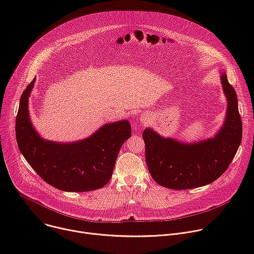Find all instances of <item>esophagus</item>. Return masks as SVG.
<instances>
[{
	"instance_id": "34e87169",
	"label": "esophagus",
	"mask_w": 254,
	"mask_h": 254,
	"mask_svg": "<svg viewBox=\"0 0 254 254\" xmlns=\"http://www.w3.org/2000/svg\"><path fill=\"white\" fill-rule=\"evenodd\" d=\"M141 122H142V124H144V125H146V124H148V121H147L146 119H143V120H142ZM134 127H136V126H135V125H134Z\"/></svg>"
}]
</instances>
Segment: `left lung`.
<instances>
[{
	"label": "left lung",
	"instance_id": "obj_1",
	"mask_svg": "<svg viewBox=\"0 0 254 254\" xmlns=\"http://www.w3.org/2000/svg\"><path fill=\"white\" fill-rule=\"evenodd\" d=\"M221 83L227 98V113L222 128L214 137L186 143L165 138L152 128L143 130L147 166L159 185L174 190L205 186L229 167L240 146L242 122L236 92L224 72Z\"/></svg>",
	"mask_w": 254,
	"mask_h": 254
}]
</instances>
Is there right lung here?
Wrapping results in <instances>:
<instances>
[{
  "instance_id": "right-lung-1",
  "label": "right lung",
  "mask_w": 254,
  "mask_h": 254,
  "mask_svg": "<svg viewBox=\"0 0 254 254\" xmlns=\"http://www.w3.org/2000/svg\"><path fill=\"white\" fill-rule=\"evenodd\" d=\"M35 79L20 99L16 138L20 152L46 183L65 192H88L112 178L119 152L131 135L130 125L121 121L104 125L89 137L69 143L43 139L31 124L28 99Z\"/></svg>"
}]
</instances>
